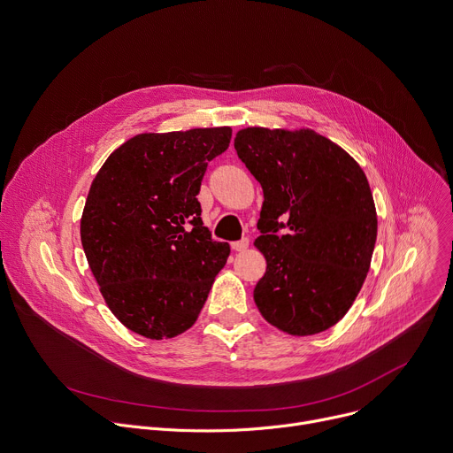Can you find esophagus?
<instances>
[{
  "mask_svg": "<svg viewBox=\"0 0 453 453\" xmlns=\"http://www.w3.org/2000/svg\"><path fill=\"white\" fill-rule=\"evenodd\" d=\"M231 247H233L234 250H245V249L249 247V238L236 240V242H233V243H231Z\"/></svg>",
  "mask_w": 453,
  "mask_h": 453,
  "instance_id": "34e87169",
  "label": "esophagus"
}]
</instances>
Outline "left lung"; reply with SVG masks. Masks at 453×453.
Wrapping results in <instances>:
<instances>
[{"instance_id":"obj_1","label":"left lung","mask_w":453,"mask_h":453,"mask_svg":"<svg viewBox=\"0 0 453 453\" xmlns=\"http://www.w3.org/2000/svg\"><path fill=\"white\" fill-rule=\"evenodd\" d=\"M234 149L264 189L254 243L267 273L254 287L257 310L290 335L332 328L360 292L374 250L378 224L365 173L313 131L249 127Z\"/></svg>"}]
</instances>
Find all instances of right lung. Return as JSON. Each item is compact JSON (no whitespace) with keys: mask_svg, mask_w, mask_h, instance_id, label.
<instances>
[{"mask_svg":"<svg viewBox=\"0 0 453 453\" xmlns=\"http://www.w3.org/2000/svg\"><path fill=\"white\" fill-rule=\"evenodd\" d=\"M231 128L140 134L96 173L81 222L82 247L111 311L147 339L197 320L229 243L215 242L197 199Z\"/></svg>","mask_w":453,"mask_h":453,"instance_id":"add662e5","label":"right lung"}]
</instances>
